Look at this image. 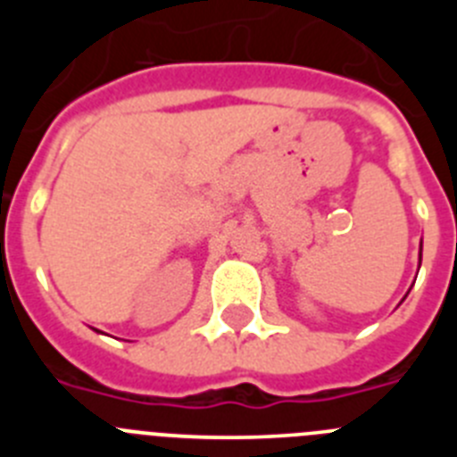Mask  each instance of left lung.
<instances>
[{"label": "left lung", "instance_id": "left-lung-1", "mask_svg": "<svg viewBox=\"0 0 457 457\" xmlns=\"http://www.w3.org/2000/svg\"><path fill=\"white\" fill-rule=\"evenodd\" d=\"M421 247H423V245H421ZM419 263H421V253H419Z\"/></svg>", "mask_w": 457, "mask_h": 457}]
</instances>
